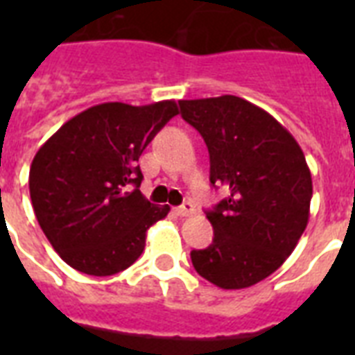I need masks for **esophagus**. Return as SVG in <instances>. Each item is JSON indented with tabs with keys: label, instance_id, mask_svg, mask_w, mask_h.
<instances>
[{
	"label": "esophagus",
	"instance_id": "1",
	"mask_svg": "<svg viewBox=\"0 0 355 355\" xmlns=\"http://www.w3.org/2000/svg\"><path fill=\"white\" fill-rule=\"evenodd\" d=\"M175 211H177V216L188 217V216H191V214H193L195 208H193V205L189 202V200H186V202H184L182 206H178V208Z\"/></svg>",
	"mask_w": 355,
	"mask_h": 355
}]
</instances>
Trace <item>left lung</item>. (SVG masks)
Returning <instances> with one entry per match:
<instances>
[{"label": "left lung", "instance_id": "obj_1", "mask_svg": "<svg viewBox=\"0 0 355 355\" xmlns=\"http://www.w3.org/2000/svg\"><path fill=\"white\" fill-rule=\"evenodd\" d=\"M210 153V182L227 191L206 211L214 241L191 250L202 278L245 289L272 275L309 219L311 173L297 139L263 108L236 96L178 101Z\"/></svg>", "mask_w": 355, "mask_h": 355}]
</instances>
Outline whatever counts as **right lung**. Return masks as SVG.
Masks as SVG:
<instances>
[{
    "mask_svg": "<svg viewBox=\"0 0 355 355\" xmlns=\"http://www.w3.org/2000/svg\"><path fill=\"white\" fill-rule=\"evenodd\" d=\"M178 114L175 101L103 103L66 121L33 158L31 202L38 225L73 269L110 276L139 258L145 234L169 214L139 191L138 160Z\"/></svg>",
    "mask_w": 355,
    "mask_h": 355,
    "instance_id": "obj_1",
    "label": "right lung"
}]
</instances>
